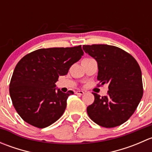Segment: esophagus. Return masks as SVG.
Returning a JSON list of instances; mask_svg holds the SVG:
<instances>
[{
    "instance_id": "34e87169",
    "label": "esophagus",
    "mask_w": 152,
    "mask_h": 152,
    "mask_svg": "<svg viewBox=\"0 0 152 152\" xmlns=\"http://www.w3.org/2000/svg\"><path fill=\"white\" fill-rule=\"evenodd\" d=\"M76 94L80 95V96H82V95L85 94V92L82 91V90H76Z\"/></svg>"
}]
</instances>
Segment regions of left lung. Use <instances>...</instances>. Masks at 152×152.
Wrapping results in <instances>:
<instances>
[{
	"label": "left lung",
	"mask_w": 152,
	"mask_h": 152,
	"mask_svg": "<svg viewBox=\"0 0 152 152\" xmlns=\"http://www.w3.org/2000/svg\"><path fill=\"white\" fill-rule=\"evenodd\" d=\"M85 53L98 63L97 79L109 85L107 96L94 95L87 108L93 121L106 128L120 126L133 115L143 94L142 73L134 57L120 48L108 45H83Z\"/></svg>",
	"instance_id": "left-lung-1"
}]
</instances>
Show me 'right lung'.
Masks as SVG:
<instances>
[{"label":"right lung","mask_w":152,"mask_h":152,"mask_svg":"<svg viewBox=\"0 0 152 152\" xmlns=\"http://www.w3.org/2000/svg\"><path fill=\"white\" fill-rule=\"evenodd\" d=\"M82 45L41 48L18 62L10 85V94L17 113L37 128L56 122L65 112L72 90L64 93L56 88L59 76H65L83 56Z\"/></svg>","instance_id":"1"}]
</instances>
